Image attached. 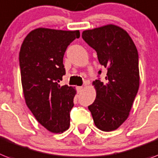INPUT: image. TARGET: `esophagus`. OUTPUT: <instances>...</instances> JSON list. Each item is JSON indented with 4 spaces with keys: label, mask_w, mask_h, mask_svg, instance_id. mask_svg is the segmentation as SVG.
Returning <instances> with one entry per match:
<instances>
[{
    "label": "esophagus",
    "mask_w": 158,
    "mask_h": 158,
    "mask_svg": "<svg viewBox=\"0 0 158 158\" xmlns=\"http://www.w3.org/2000/svg\"><path fill=\"white\" fill-rule=\"evenodd\" d=\"M77 89L78 92H81L82 89H83V87H82V86H77Z\"/></svg>",
    "instance_id": "obj_1"
}]
</instances>
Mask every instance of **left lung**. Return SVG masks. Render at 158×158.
Wrapping results in <instances>:
<instances>
[{
  "instance_id": "1",
  "label": "left lung",
  "mask_w": 158,
  "mask_h": 158,
  "mask_svg": "<svg viewBox=\"0 0 158 158\" xmlns=\"http://www.w3.org/2000/svg\"><path fill=\"white\" fill-rule=\"evenodd\" d=\"M82 39L107 70L105 83L99 79L93 82L96 99L89 110L98 128L114 131L127 118L139 89L137 49L127 31L115 25L83 31Z\"/></svg>"
}]
</instances>
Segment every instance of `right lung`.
Masks as SVG:
<instances>
[{"label":"right lung","instance_id":"1","mask_svg":"<svg viewBox=\"0 0 158 158\" xmlns=\"http://www.w3.org/2000/svg\"><path fill=\"white\" fill-rule=\"evenodd\" d=\"M79 37V31L38 28L27 35L21 47L19 65L26 103L38 122L53 133L69 127L76 90L59 82L65 75V51Z\"/></svg>","mask_w":158,"mask_h":158}]
</instances>
